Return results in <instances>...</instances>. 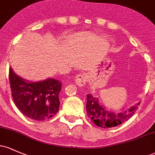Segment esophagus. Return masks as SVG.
I'll return each mask as SVG.
<instances>
[{
    "label": "esophagus",
    "mask_w": 155,
    "mask_h": 155,
    "mask_svg": "<svg viewBox=\"0 0 155 155\" xmlns=\"http://www.w3.org/2000/svg\"><path fill=\"white\" fill-rule=\"evenodd\" d=\"M75 81H76V84L77 86H79V87L84 86V84H86L87 76L84 74H78L77 76H76V79H75Z\"/></svg>",
    "instance_id": "1"
}]
</instances>
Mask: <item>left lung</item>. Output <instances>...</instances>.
Returning <instances> with one entry per match:
<instances>
[{
  "label": "left lung",
  "mask_w": 155,
  "mask_h": 155,
  "mask_svg": "<svg viewBox=\"0 0 155 155\" xmlns=\"http://www.w3.org/2000/svg\"><path fill=\"white\" fill-rule=\"evenodd\" d=\"M140 102L131 107L123 113H113L108 111L101 105L96 97L91 94L87 95V115L98 127L101 128H110L121 124L130 119L137 111Z\"/></svg>",
  "instance_id": "1"
}]
</instances>
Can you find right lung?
I'll list each match as a JSON object with an SVG mask.
<instances>
[{
	"mask_svg": "<svg viewBox=\"0 0 155 155\" xmlns=\"http://www.w3.org/2000/svg\"><path fill=\"white\" fill-rule=\"evenodd\" d=\"M9 83L15 104L23 115L33 120H45L59 111L62 83L54 79L30 81L9 68Z\"/></svg>",
	"mask_w": 155,
	"mask_h": 155,
	"instance_id": "right-lung-1",
	"label": "right lung"
}]
</instances>
